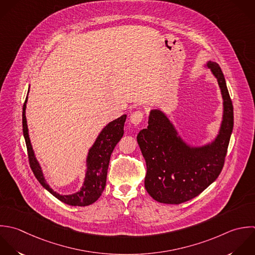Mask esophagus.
I'll use <instances>...</instances> for the list:
<instances>
[{"label":"esophagus","instance_id":"1","mask_svg":"<svg viewBox=\"0 0 255 255\" xmlns=\"http://www.w3.org/2000/svg\"><path fill=\"white\" fill-rule=\"evenodd\" d=\"M144 120V113L142 111H135L130 116V121L134 125H139Z\"/></svg>","mask_w":255,"mask_h":255}]
</instances>
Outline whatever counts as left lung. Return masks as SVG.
Instances as JSON below:
<instances>
[{
  "label": "left lung",
  "mask_w": 255,
  "mask_h": 255,
  "mask_svg": "<svg viewBox=\"0 0 255 255\" xmlns=\"http://www.w3.org/2000/svg\"><path fill=\"white\" fill-rule=\"evenodd\" d=\"M224 99V117L216 140L204 147H190L160 110L150 112L148 127L137 141L147 165L145 188L157 202L179 205L205 191L220 176L234 128V106L220 65L209 61Z\"/></svg>",
  "instance_id": "1"
}]
</instances>
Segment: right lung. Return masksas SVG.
<instances>
[{"label":"right lung","instance_id":"right-lung-1","mask_svg":"<svg viewBox=\"0 0 255 255\" xmlns=\"http://www.w3.org/2000/svg\"><path fill=\"white\" fill-rule=\"evenodd\" d=\"M26 101L27 97L25 98L22 106V132L27 149L29 166L36 180L52 196H54L56 199L66 205L74 207H85L96 202L101 196L106 185L107 170L111 154L116 144L120 141L124 134L123 128L126 120V115H122L121 117L113 120L108 125H106L105 128L98 135L93 146L90 148L87 157V171L85 175V180L80 191L69 196H62L57 194L56 192H53L46 184L40 166L34 157L28 137V130L25 119Z\"/></svg>","mask_w":255,"mask_h":255}]
</instances>
